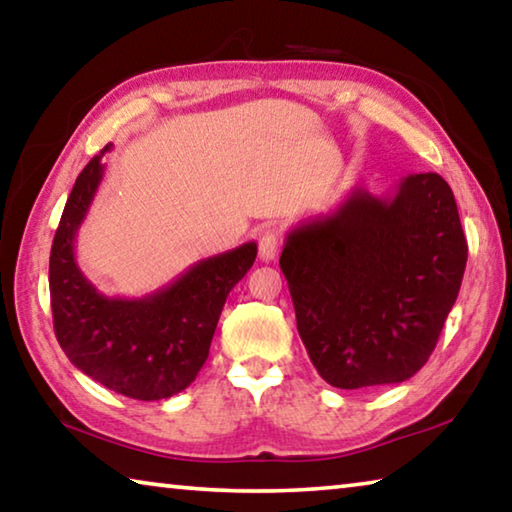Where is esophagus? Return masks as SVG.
<instances>
[{
    "label": "esophagus",
    "mask_w": 512,
    "mask_h": 512,
    "mask_svg": "<svg viewBox=\"0 0 512 512\" xmlns=\"http://www.w3.org/2000/svg\"><path fill=\"white\" fill-rule=\"evenodd\" d=\"M280 235L275 230H266L262 237H259V259L262 262H273L277 250H280Z\"/></svg>",
    "instance_id": "1"
}]
</instances>
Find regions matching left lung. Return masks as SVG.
I'll use <instances>...</instances> for the list:
<instances>
[{
  "instance_id": "left-lung-1",
  "label": "left lung",
  "mask_w": 512,
  "mask_h": 512,
  "mask_svg": "<svg viewBox=\"0 0 512 512\" xmlns=\"http://www.w3.org/2000/svg\"><path fill=\"white\" fill-rule=\"evenodd\" d=\"M467 241L438 173H409L393 196L354 187L332 214L287 235L298 334L336 388L400 384L436 348L461 289Z\"/></svg>"
}]
</instances>
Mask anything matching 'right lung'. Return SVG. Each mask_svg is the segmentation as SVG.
<instances>
[{"label": "right lung", "mask_w": 512, "mask_h": 512, "mask_svg": "<svg viewBox=\"0 0 512 512\" xmlns=\"http://www.w3.org/2000/svg\"><path fill=\"white\" fill-rule=\"evenodd\" d=\"M85 164L60 216L49 257L54 329L67 359L110 391L153 402L192 384L210 354L221 309L257 257V244L201 259L144 298H108L83 275L74 241L103 178V155Z\"/></svg>", "instance_id": "1"}]
</instances>
